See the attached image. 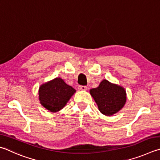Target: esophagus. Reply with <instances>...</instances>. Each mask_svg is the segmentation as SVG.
Instances as JSON below:
<instances>
[{
  "label": "esophagus",
  "mask_w": 160,
  "mask_h": 160,
  "mask_svg": "<svg viewBox=\"0 0 160 160\" xmlns=\"http://www.w3.org/2000/svg\"><path fill=\"white\" fill-rule=\"evenodd\" d=\"M78 89L82 90V91H85V90L88 89V87H87V86H82V85H79V86H78Z\"/></svg>",
  "instance_id": "1"
}]
</instances>
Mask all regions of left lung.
<instances>
[{"instance_id": "1", "label": "left lung", "mask_w": 160, "mask_h": 160, "mask_svg": "<svg viewBox=\"0 0 160 160\" xmlns=\"http://www.w3.org/2000/svg\"><path fill=\"white\" fill-rule=\"evenodd\" d=\"M90 94L100 112L112 115L122 108L126 102V92L123 88L103 80L97 88L90 89Z\"/></svg>"}]
</instances>
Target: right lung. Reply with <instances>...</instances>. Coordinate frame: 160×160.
I'll return each instance as SVG.
<instances>
[{
    "instance_id": "add662e5",
    "label": "right lung",
    "mask_w": 160,
    "mask_h": 160,
    "mask_svg": "<svg viewBox=\"0 0 160 160\" xmlns=\"http://www.w3.org/2000/svg\"><path fill=\"white\" fill-rule=\"evenodd\" d=\"M75 92V89L71 86L57 78L40 87L39 99L46 109L55 112L65 106Z\"/></svg>"
}]
</instances>
